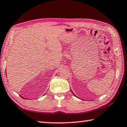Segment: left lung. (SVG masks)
<instances>
[{
	"instance_id": "1",
	"label": "left lung",
	"mask_w": 127,
	"mask_h": 127,
	"mask_svg": "<svg viewBox=\"0 0 127 127\" xmlns=\"http://www.w3.org/2000/svg\"><path fill=\"white\" fill-rule=\"evenodd\" d=\"M72 93H73V92H72ZM75 96H76V95H75Z\"/></svg>"
}]
</instances>
